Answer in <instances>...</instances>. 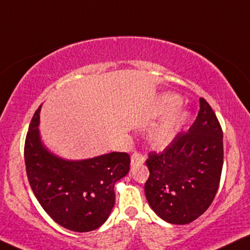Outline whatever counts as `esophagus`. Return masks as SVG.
Instances as JSON below:
<instances>
[{
  "label": "esophagus",
  "instance_id": "esophagus-1",
  "mask_svg": "<svg viewBox=\"0 0 250 250\" xmlns=\"http://www.w3.org/2000/svg\"><path fill=\"white\" fill-rule=\"evenodd\" d=\"M145 160L146 159H145V156L143 155V154L135 152L132 154V156H131V166L132 167H134V166H137V165H141V163L145 162Z\"/></svg>",
  "mask_w": 250,
  "mask_h": 250
}]
</instances>
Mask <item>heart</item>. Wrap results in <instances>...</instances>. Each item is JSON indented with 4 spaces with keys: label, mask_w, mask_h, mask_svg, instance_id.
Segmentation results:
<instances>
[{
    "label": "heart",
    "mask_w": 250,
    "mask_h": 250,
    "mask_svg": "<svg viewBox=\"0 0 250 250\" xmlns=\"http://www.w3.org/2000/svg\"><path fill=\"white\" fill-rule=\"evenodd\" d=\"M181 100L171 94H166L160 98V106L166 113L158 123L147 131V141L154 147H163L174 140L190 118L187 111H178Z\"/></svg>",
    "instance_id": "obj_1"
}]
</instances>
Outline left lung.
<instances>
[{"mask_svg":"<svg viewBox=\"0 0 250 250\" xmlns=\"http://www.w3.org/2000/svg\"><path fill=\"white\" fill-rule=\"evenodd\" d=\"M199 112L161 153H149L145 183L147 202L161 219L175 225L196 220L219 188L224 163L223 130L210 104L199 98Z\"/></svg>","mask_w":250,"mask_h":250,"instance_id":"left-lung-1","label":"left lung"}]
</instances>
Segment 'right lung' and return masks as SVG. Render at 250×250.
I'll list each match as a JSON object with an SVG mask.
<instances>
[{"label": "right lung", "instance_id": "add662e5", "mask_svg": "<svg viewBox=\"0 0 250 250\" xmlns=\"http://www.w3.org/2000/svg\"><path fill=\"white\" fill-rule=\"evenodd\" d=\"M40 109L32 117L24 146L31 189L60 226L80 233L96 229L112 211L115 183L130 170V155L111 152L78 161L57 156L40 138Z\"/></svg>", "mask_w": 250, "mask_h": 250}]
</instances>
